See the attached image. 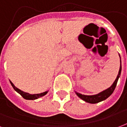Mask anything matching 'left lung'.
<instances>
[{
  "label": "left lung",
  "mask_w": 127,
  "mask_h": 127,
  "mask_svg": "<svg viewBox=\"0 0 127 127\" xmlns=\"http://www.w3.org/2000/svg\"><path fill=\"white\" fill-rule=\"evenodd\" d=\"M119 56H120V54H119ZM121 70H122V66H121V58H120V69H119L118 74L117 77H116V79L115 80L114 83L112 84V85L109 88H107L106 90L102 91V92L96 94V95H82V94L79 93H77L76 91H75V92L76 95H77L81 99H82L83 101H86V102H87V103H97L98 102L104 101V100H105L106 98H108L109 96L113 93V92H114L115 88H116V84H117L118 80V79H119V77H120V76Z\"/></svg>",
  "instance_id": "left-lung-1"
}]
</instances>
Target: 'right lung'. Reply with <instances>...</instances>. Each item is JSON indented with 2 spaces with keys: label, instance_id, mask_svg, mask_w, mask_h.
Segmentation results:
<instances>
[{
  "label": "right lung",
  "instance_id": "1",
  "mask_svg": "<svg viewBox=\"0 0 127 127\" xmlns=\"http://www.w3.org/2000/svg\"><path fill=\"white\" fill-rule=\"evenodd\" d=\"M10 83H11V84L13 86V89L15 90L17 93L20 94L24 98H25V99H27V100H35V99H37L38 98H40V97H42V96H45L46 94L48 93V91H47L44 92V93H39V94H33V95H32V94H29L28 93H25V92H24V91H21L20 90L19 88H18L17 87H15L14 84H13L11 81H10Z\"/></svg>",
  "mask_w": 127,
  "mask_h": 127
}]
</instances>
